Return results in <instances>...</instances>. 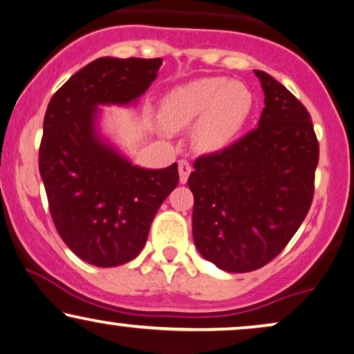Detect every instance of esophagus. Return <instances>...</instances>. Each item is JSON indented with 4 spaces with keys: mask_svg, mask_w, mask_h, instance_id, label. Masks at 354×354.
Listing matches in <instances>:
<instances>
[{
    "mask_svg": "<svg viewBox=\"0 0 354 354\" xmlns=\"http://www.w3.org/2000/svg\"><path fill=\"white\" fill-rule=\"evenodd\" d=\"M190 172H192L190 162L185 161V159H182V161H178V174H180V183H187L188 176H190Z\"/></svg>",
    "mask_w": 354,
    "mask_h": 354,
    "instance_id": "esophagus-1",
    "label": "esophagus"
}]
</instances>
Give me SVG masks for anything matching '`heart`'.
Segmentation results:
<instances>
[{
  "instance_id": "obj_1",
  "label": "heart",
  "mask_w": 354,
  "mask_h": 354,
  "mask_svg": "<svg viewBox=\"0 0 354 354\" xmlns=\"http://www.w3.org/2000/svg\"><path fill=\"white\" fill-rule=\"evenodd\" d=\"M253 96L241 82L203 77L174 88L161 101V120L169 132L195 125L193 142L203 153H216L232 143L248 119Z\"/></svg>"
}]
</instances>
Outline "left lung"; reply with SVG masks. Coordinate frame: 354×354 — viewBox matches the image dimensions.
Masks as SVG:
<instances>
[{
    "instance_id": "8db88e82",
    "label": "left lung",
    "mask_w": 354,
    "mask_h": 354,
    "mask_svg": "<svg viewBox=\"0 0 354 354\" xmlns=\"http://www.w3.org/2000/svg\"><path fill=\"white\" fill-rule=\"evenodd\" d=\"M258 127L221 151L203 154L188 177L193 241L227 272H251L282 251L314 195L319 143L308 109L263 71Z\"/></svg>"
}]
</instances>
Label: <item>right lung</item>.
<instances>
[{"instance_id":"right-lung-1","label":"right lung","mask_w":354,"mask_h":354,"mask_svg":"<svg viewBox=\"0 0 354 354\" xmlns=\"http://www.w3.org/2000/svg\"><path fill=\"white\" fill-rule=\"evenodd\" d=\"M161 57H100L53 95L43 120L40 176L57 234L98 268L137 258L159 206L178 183L177 162L133 166L96 129L98 106L137 103Z\"/></svg>"}]
</instances>
